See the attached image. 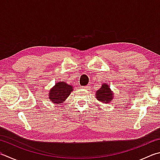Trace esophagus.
Listing matches in <instances>:
<instances>
[{
	"label": "esophagus",
	"instance_id": "esophagus-1",
	"mask_svg": "<svg viewBox=\"0 0 160 160\" xmlns=\"http://www.w3.org/2000/svg\"><path fill=\"white\" fill-rule=\"evenodd\" d=\"M85 89H86V90H89L90 88V85H87V86H84L83 87Z\"/></svg>",
	"mask_w": 160,
	"mask_h": 160
}]
</instances>
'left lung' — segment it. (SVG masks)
<instances>
[{
  "mask_svg": "<svg viewBox=\"0 0 160 160\" xmlns=\"http://www.w3.org/2000/svg\"><path fill=\"white\" fill-rule=\"evenodd\" d=\"M113 93L107 84H103L101 88L96 92V98L104 103H108L113 99Z\"/></svg>",
  "mask_w": 160,
  "mask_h": 160,
  "instance_id": "8db88e82",
  "label": "left lung"
}]
</instances>
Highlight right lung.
Returning <instances> with one entry per match:
<instances>
[{"label":"right lung","instance_id":"obj_1","mask_svg":"<svg viewBox=\"0 0 160 160\" xmlns=\"http://www.w3.org/2000/svg\"><path fill=\"white\" fill-rule=\"evenodd\" d=\"M72 86L64 81L57 83L49 91V98L53 103L61 104L70 95L72 91Z\"/></svg>","mask_w":160,"mask_h":160}]
</instances>
